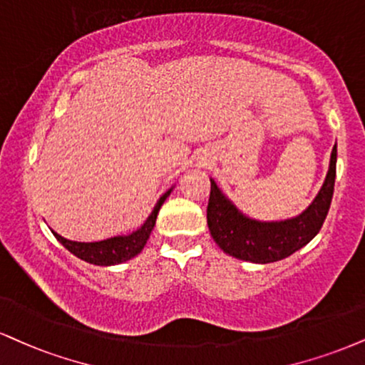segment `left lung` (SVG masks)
Listing matches in <instances>:
<instances>
[{"label": "left lung", "instance_id": "8db88e82", "mask_svg": "<svg viewBox=\"0 0 365 365\" xmlns=\"http://www.w3.org/2000/svg\"><path fill=\"white\" fill-rule=\"evenodd\" d=\"M336 177V144L323 187L299 216L285 221H257L245 216L217 183L210 178L207 226L214 241L231 257L253 263H272L287 258L309 243L322 230L330 210Z\"/></svg>", "mask_w": 365, "mask_h": 365}]
</instances>
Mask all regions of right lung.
Wrapping results in <instances>:
<instances>
[{"instance_id":"add662e5","label":"right lung","mask_w":365,"mask_h":365,"mask_svg":"<svg viewBox=\"0 0 365 365\" xmlns=\"http://www.w3.org/2000/svg\"><path fill=\"white\" fill-rule=\"evenodd\" d=\"M171 188L160 197V200L156 202L155 209H153V212L149 214V217L144 221V225L140 226L139 230L130 232V235L113 236V238H108L103 241H93V243H83V241L66 240L64 236L57 235L54 230H51V231H52V235L57 238V241H59V243L63 245L66 250H69L74 257L81 258V260H85L88 263H93V265H100V267L117 265V263L130 260V258H134L135 255H139L140 252H143L144 245L148 243L149 235H151L153 227H155V225H156L158 212H160L161 205H163L166 197L171 194Z\"/></svg>"}]
</instances>
